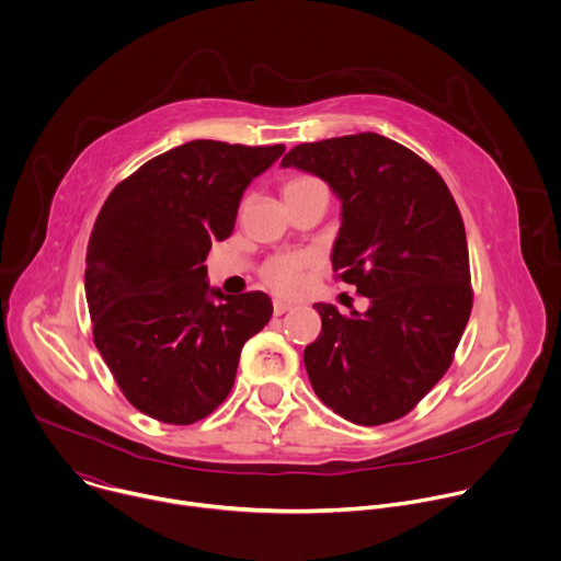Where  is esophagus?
<instances>
[{"label":"esophagus","mask_w":561,"mask_h":561,"mask_svg":"<svg viewBox=\"0 0 561 561\" xmlns=\"http://www.w3.org/2000/svg\"><path fill=\"white\" fill-rule=\"evenodd\" d=\"M291 305L285 300H274V316H283L285 311H289Z\"/></svg>","instance_id":"esophagus-1"}]
</instances>
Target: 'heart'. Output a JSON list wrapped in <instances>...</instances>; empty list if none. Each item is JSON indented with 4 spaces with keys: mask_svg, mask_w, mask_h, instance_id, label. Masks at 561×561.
<instances>
[{
    "mask_svg": "<svg viewBox=\"0 0 561 561\" xmlns=\"http://www.w3.org/2000/svg\"><path fill=\"white\" fill-rule=\"evenodd\" d=\"M316 182L311 178H296L291 182H287L285 188H294V186H302ZM283 188V191H285ZM307 265V259L302 256H278L274 261H270L263 270V278L267 280V285L280 294H291L300 287V272Z\"/></svg>",
    "mask_w": 561,
    "mask_h": 561,
    "instance_id": "b5f03b06",
    "label": "heart"
}]
</instances>
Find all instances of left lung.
<instances>
[{
  "mask_svg": "<svg viewBox=\"0 0 561 561\" xmlns=\"http://www.w3.org/2000/svg\"><path fill=\"white\" fill-rule=\"evenodd\" d=\"M280 167L324 180L340 199L331 265L370 300L351 316L313 305L322 320L305 348L313 392L355 425L394 421L445 375L471 313L458 206L427 162L379 134L305 142Z\"/></svg>",
  "mask_w": 561,
  "mask_h": 561,
  "instance_id": "obj_1",
  "label": "left lung"
}]
</instances>
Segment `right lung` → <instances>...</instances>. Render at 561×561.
<instances>
[{
  "instance_id": "add662e5",
  "label": "right lung",
  "mask_w": 561,
  "mask_h": 561,
  "mask_svg": "<svg viewBox=\"0 0 561 561\" xmlns=\"http://www.w3.org/2000/svg\"><path fill=\"white\" fill-rule=\"evenodd\" d=\"M283 153L186 142L121 182L96 217L85 256L94 342L125 397L162 423L191 425L224 403L243 344L272 318L267 294L210 287L204 261Z\"/></svg>"
}]
</instances>
